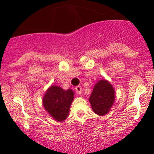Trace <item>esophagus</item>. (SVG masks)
<instances>
[{"mask_svg": "<svg viewBox=\"0 0 154 154\" xmlns=\"http://www.w3.org/2000/svg\"><path fill=\"white\" fill-rule=\"evenodd\" d=\"M75 92H77V93L81 94V92H82V87L81 86H76L75 88Z\"/></svg>", "mask_w": 154, "mask_h": 154, "instance_id": "obj_1", "label": "esophagus"}]
</instances>
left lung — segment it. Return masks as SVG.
<instances>
[{"instance_id":"obj_1","label":"left lung","mask_w":154,"mask_h":154,"mask_svg":"<svg viewBox=\"0 0 154 154\" xmlns=\"http://www.w3.org/2000/svg\"><path fill=\"white\" fill-rule=\"evenodd\" d=\"M115 99L113 87L106 80H100L94 87L89 98L92 110L99 116H104L112 106Z\"/></svg>"}]
</instances>
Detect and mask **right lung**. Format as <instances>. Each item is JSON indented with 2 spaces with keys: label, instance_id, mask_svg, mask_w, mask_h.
<instances>
[{
  "label": "right lung",
  "instance_id": "add662e5",
  "mask_svg": "<svg viewBox=\"0 0 154 154\" xmlns=\"http://www.w3.org/2000/svg\"><path fill=\"white\" fill-rule=\"evenodd\" d=\"M72 89L64 90L58 86H51L43 98V105L47 112L55 120L62 122L67 118L74 99Z\"/></svg>",
  "mask_w": 154,
  "mask_h": 154
}]
</instances>
